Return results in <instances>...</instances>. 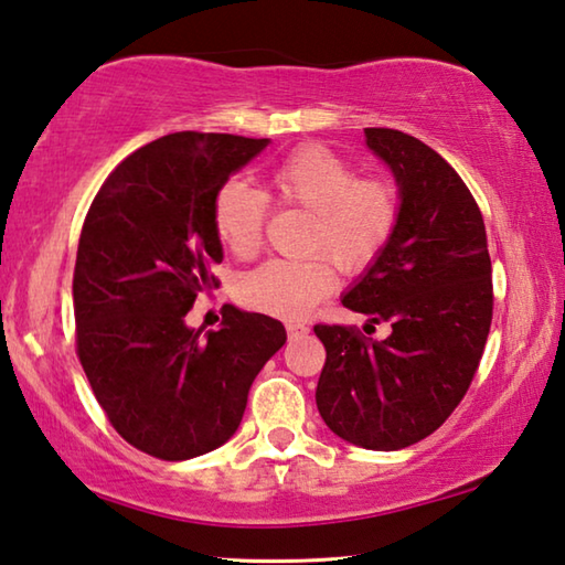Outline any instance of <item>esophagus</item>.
I'll list each match as a JSON object with an SVG mask.
<instances>
[{"instance_id":"1","label":"esophagus","mask_w":565,"mask_h":565,"mask_svg":"<svg viewBox=\"0 0 565 565\" xmlns=\"http://www.w3.org/2000/svg\"><path fill=\"white\" fill-rule=\"evenodd\" d=\"M286 333H289V339H299L303 333H309V327H303L299 321H286Z\"/></svg>"}]
</instances>
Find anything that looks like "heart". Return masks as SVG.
<instances>
[{
	"instance_id": "obj_1",
	"label": "heart",
	"mask_w": 565,
	"mask_h": 565,
	"mask_svg": "<svg viewBox=\"0 0 565 565\" xmlns=\"http://www.w3.org/2000/svg\"><path fill=\"white\" fill-rule=\"evenodd\" d=\"M269 186L274 202L309 212L301 246L313 254L246 271L236 299L269 317L299 319L337 286L332 260L341 271L359 274L379 259L396 232L398 191L384 177H356L347 157L323 145L296 147L271 169ZM266 212L262 191L238 179L224 181L212 202L214 234L236 259H252L262 246Z\"/></svg>"
}]
</instances>
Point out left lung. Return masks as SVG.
Returning <instances> with one entry per match:
<instances>
[{
    "instance_id": "8db88e82",
    "label": "left lung",
    "mask_w": 565,
    "mask_h": 565,
    "mask_svg": "<svg viewBox=\"0 0 565 565\" xmlns=\"http://www.w3.org/2000/svg\"><path fill=\"white\" fill-rule=\"evenodd\" d=\"M363 134L396 177L398 224L341 303L366 313V333L384 321L391 333L317 323V406L343 441L398 451L434 434L471 386L493 319L491 256L481 209L441 154L396 129Z\"/></svg>"
}]
</instances>
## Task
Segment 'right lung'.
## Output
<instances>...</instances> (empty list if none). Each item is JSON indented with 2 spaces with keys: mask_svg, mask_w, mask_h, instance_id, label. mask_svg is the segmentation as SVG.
Returning a JSON list of instances; mask_svg holds the SVG:
<instances>
[{
  "mask_svg": "<svg viewBox=\"0 0 565 565\" xmlns=\"http://www.w3.org/2000/svg\"><path fill=\"white\" fill-rule=\"evenodd\" d=\"M269 139L177 131L111 171L84 218L74 264L76 356L124 441L161 461L214 451L242 424L248 388L284 347L281 321L224 306L186 327L218 286L216 189Z\"/></svg>",
  "mask_w": 565,
  "mask_h": 565,
  "instance_id": "right-lung-1",
  "label": "right lung"
}]
</instances>
